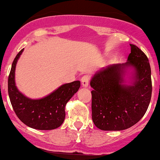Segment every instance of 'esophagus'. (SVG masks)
<instances>
[{
    "instance_id": "34e87169",
    "label": "esophagus",
    "mask_w": 160,
    "mask_h": 160,
    "mask_svg": "<svg viewBox=\"0 0 160 160\" xmlns=\"http://www.w3.org/2000/svg\"><path fill=\"white\" fill-rule=\"evenodd\" d=\"M90 77L89 75H84L82 77L81 83H82V85H83V87L87 88V87L88 86V84H89V82H90Z\"/></svg>"
}]
</instances>
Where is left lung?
Masks as SVG:
<instances>
[{
  "mask_svg": "<svg viewBox=\"0 0 160 160\" xmlns=\"http://www.w3.org/2000/svg\"><path fill=\"white\" fill-rule=\"evenodd\" d=\"M125 63L101 69L90 80L92 120L104 131L125 130L139 122L149 105L152 96L151 68L144 52L130 44ZM133 70L132 84L125 85V72Z\"/></svg>",
  "mask_w": 160,
  "mask_h": 160,
  "instance_id": "1",
  "label": "left lung"
}]
</instances>
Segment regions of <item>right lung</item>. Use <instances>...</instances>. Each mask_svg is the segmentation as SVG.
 Instances as JSON below:
<instances>
[{"label": "right lung", "mask_w": 160, "mask_h": 160, "mask_svg": "<svg viewBox=\"0 0 160 160\" xmlns=\"http://www.w3.org/2000/svg\"><path fill=\"white\" fill-rule=\"evenodd\" d=\"M23 49L17 54L13 61L8 77V95L16 115L25 125L38 130L57 128L64 122L65 106L78 91L79 80L65 83L41 99H30L22 94L15 85L14 72L19 57Z\"/></svg>", "instance_id": "1"}]
</instances>
